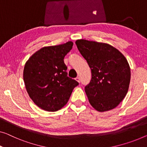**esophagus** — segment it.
Instances as JSON below:
<instances>
[{
  "label": "esophagus",
  "instance_id": "1",
  "mask_svg": "<svg viewBox=\"0 0 147 147\" xmlns=\"http://www.w3.org/2000/svg\"><path fill=\"white\" fill-rule=\"evenodd\" d=\"M75 79H76V81H77V82H80V78L78 77V76H77V77H76V78H75Z\"/></svg>",
  "mask_w": 147,
  "mask_h": 147
}]
</instances>
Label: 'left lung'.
<instances>
[{
  "mask_svg": "<svg viewBox=\"0 0 147 147\" xmlns=\"http://www.w3.org/2000/svg\"><path fill=\"white\" fill-rule=\"evenodd\" d=\"M75 43L91 69V80L84 88L90 104L101 112L116 108L129 86L131 70L126 58L107 43L86 39Z\"/></svg>",
  "mask_w": 147,
  "mask_h": 147,
  "instance_id": "1",
  "label": "left lung"
}]
</instances>
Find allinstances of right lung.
<instances>
[{
  "instance_id": "1",
  "label": "right lung",
  "mask_w": 147,
  "mask_h": 147,
  "mask_svg": "<svg viewBox=\"0 0 147 147\" xmlns=\"http://www.w3.org/2000/svg\"><path fill=\"white\" fill-rule=\"evenodd\" d=\"M73 43L41 48L30 57L24 69V81L30 98L39 108L56 111L66 105L77 81L67 76L64 63Z\"/></svg>"
}]
</instances>
